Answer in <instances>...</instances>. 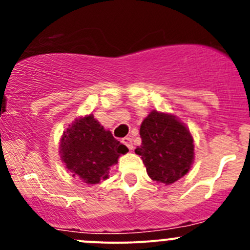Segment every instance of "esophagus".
Segmentation results:
<instances>
[{
	"label": "esophagus",
	"mask_w": 250,
	"mask_h": 250,
	"mask_svg": "<svg viewBox=\"0 0 250 250\" xmlns=\"http://www.w3.org/2000/svg\"><path fill=\"white\" fill-rule=\"evenodd\" d=\"M122 143L125 144V145L127 146V147L129 148V150H133V141H132V138H129V137L123 138Z\"/></svg>",
	"instance_id": "1"
}]
</instances>
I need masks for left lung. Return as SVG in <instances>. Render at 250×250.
Instances as JSON below:
<instances>
[{"instance_id":"left-lung-1","label":"left lung","mask_w":250,"mask_h":250,"mask_svg":"<svg viewBox=\"0 0 250 250\" xmlns=\"http://www.w3.org/2000/svg\"><path fill=\"white\" fill-rule=\"evenodd\" d=\"M140 138L135 153L153 181L169 185L188 173L195 158L193 138L175 116L151 111L141 123Z\"/></svg>"}]
</instances>
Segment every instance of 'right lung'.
I'll return each mask as SVG.
<instances>
[{
    "mask_svg": "<svg viewBox=\"0 0 250 250\" xmlns=\"http://www.w3.org/2000/svg\"><path fill=\"white\" fill-rule=\"evenodd\" d=\"M125 152L128 148L116 140L92 113L69 125L59 145L60 157L67 170L90 185L109 178L110 167Z\"/></svg>",
    "mask_w": 250,
    "mask_h": 250,
    "instance_id": "add662e5",
    "label": "right lung"
}]
</instances>
